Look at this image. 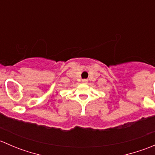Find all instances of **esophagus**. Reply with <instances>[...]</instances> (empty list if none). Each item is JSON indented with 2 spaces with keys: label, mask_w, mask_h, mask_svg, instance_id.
<instances>
[{
  "label": "esophagus",
  "mask_w": 155,
  "mask_h": 155,
  "mask_svg": "<svg viewBox=\"0 0 155 155\" xmlns=\"http://www.w3.org/2000/svg\"><path fill=\"white\" fill-rule=\"evenodd\" d=\"M82 82H83V83H85V84H86L87 82V79H83V80H82Z\"/></svg>",
  "instance_id": "1"
}]
</instances>
